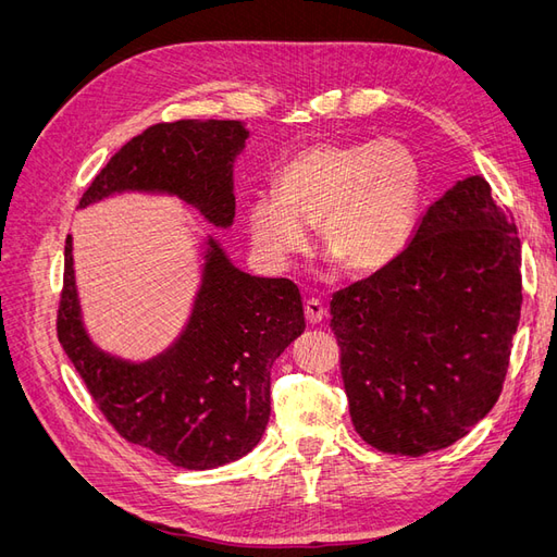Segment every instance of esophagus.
<instances>
[{
	"instance_id": "34e87169",
	"label": "esophagus",
	"mask_w": 557,
	"mask_h": 557,
	"mask_svg": "<svg viewBox=\"0 0 557 557\" xmlns=\"http://www.w3.org/2000/svg\"><path fill=\"white\" fill-rule=\"evenodd\" d=\"M305 315L309 320V325H318V323H323L325 309H323V305H320L318 299H309L307 305H305Z\"/></svg>"
}]
</instances>
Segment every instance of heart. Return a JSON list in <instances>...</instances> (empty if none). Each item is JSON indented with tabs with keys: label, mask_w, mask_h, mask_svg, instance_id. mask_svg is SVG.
Listing matches in <instances>:
<instances>
[{
	"label": "heart",
	"mask_w": 557,
	"mask_h": 557,
	"mask_svg": "<svg viewBox=\"0 0 557 557\" xmlns=\"http://www.w3.org/2000/svg\"><path fill=\"white\" fill-rule=\"evenodd\" d=\"M420 166L397 139L313 144L283 162L274 193L248 201L246 225L260 260L283 269L307 248L309 225L330 262L374 274L407 248L418 215Z\"/></svg>",
	"instance_id": "heart-1"
}]
</instances>
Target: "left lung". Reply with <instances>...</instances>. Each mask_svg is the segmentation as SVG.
<instances>
[{
    "instance_id": "1",
    "label": "left lung",
    "mask_w": 557,
    "mask_h": 557,
    "mask_svg": "<svg viewBox=\"0 0 557 557\" xmlns=\"http://www.w3.org/2000/svg\"><path fill=\"white\" fill-rule=\"evenodd\" d=\"M522 305L520 239L476 174L420 218L395 262L334 293L350 420L383 453L425 455L502 393Z\"/></svg>"
}]
</instances>
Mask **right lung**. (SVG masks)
Wrapping results in <instances>:
<instances>
[{"label":"right lung","mask_w":557,"mask_h":557,"mask_svg":"<svg viewBox=\"0 0 557 557\" xmlns=\"http://www.w3.org/2000/svg\"><path fill=\"white\" fill-rule=\"evenodd\" d=\"M248 134L242 121L158 123L117 150L78 207L121 193L172 195L227 230L234 160ZM72 250L70 234L58 339L115 432L183 469H213L256 448L272 411V364L307 327L297 285L242 272L207 237L188 323L170 348L132 362L99 348L83 325Z\"/></svg>","instance_id":"1"}]
</instances>
